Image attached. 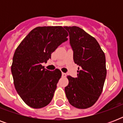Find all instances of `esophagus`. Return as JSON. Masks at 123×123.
Returning a JSON list of instances; mask_svg holds the SVG:
<instances>
[{
  "label": "esophagus",
  "instance_id": "esophagus-1",
  "mask_svg": "<svg viewBox=\"0 0 123 123\" xmlns=\"http://www.w3.org/2000/svg\"><path fill=\"white\" fill-rule=\"evenodd\" d=\"M62 77H66V73H62Z\"/></svg>",
  "mask_w": 123,
  "mask_h": 123
}]
</instances>
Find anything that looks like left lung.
Here are the masks:
<instances>
[{
	"label": "left lung",
	"mask_w": 123,
	"mask_h": 123,
	"mask_svg": "<svg viewBox=\"0 0 123 123\" xmlns=\"http://www.w3.org/2000/svg\"><path fill=\"white\" fill-rule=\"evenodd\" d=\"M64 28L69 32L73 60L79 65L77 78L68 76L65 92L69 103L78 109H87L97 101L107 75L104 52L94 37L79 27Z\"/></svg>",
	"instance_id": "1"
}]
</instances>
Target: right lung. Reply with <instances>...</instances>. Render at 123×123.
Wrapping results in <instances>:
<instances>
[{
    "mask_svg": "<svg viewBox=\"0 0 123 123\" xmlns=\"http://www.w3.org/2000/svg\"><path fill=\"white\" fill-rule=\"evenodd\" d=\"M68 36L61 26L37 27L16 48L11 73L14 87L28 106L41 109L52 101L62 73L58 69L47 70L41 64L51 59L52 52L67 41Z\"/></svg>",
    "mask_w": 123,
    "mask_h": 123,
    "instance_id": "add662e5",
    "label": "right lung"
}]
</instances>
